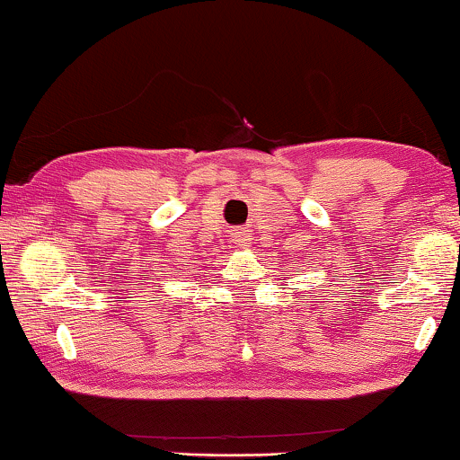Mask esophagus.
Here are the masks:
<instances>
[{
    "label": "esophagus",
    "mask_w": 460,
    "mask_h": 460,
    "mask_svg": "<svg viewBox=\"0 0 460 460\" xmlns=\"http://www.w3.org/2000/svg\"><path fill=\"white\" fill-rule=\"evenodd\" d=\"M249 241H251V238H249L247 232H236V234H234V243L238 244V247H249Z\"/></svg>",
    "instance_id": "34e87169"
}]
</instances>
